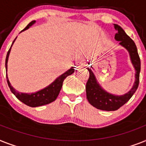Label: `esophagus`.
Segmentation results:
<instances>
[{
    "label": "esophagus",
    "mask_w": 146,
    "mask_h": 146,
    "mask_svg": "<svg viewBox=\"0 0 146 146\" xmlns=\"http://www.w3.org/2000/svg\"><path fill=\"white\" fill-rule=\"evenodd\" d=\"M77 68H78V69H79V68H82V67H83V64H82V63H81V62H79V63H78V64H77Z\"/></svg>",
    "instance_id": "obj_1"
}]
</instances>
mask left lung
I'll use <instances>...</instances> for the list:
<instances>
[{
    "label": "left lung",
    "instance_id": "obj_1",
    "mask_svg": "<svg viewBox=\"0 0 146 146\" xmlns=\"http://www.w3.org/2000/svg\"><path fill=\"white\" fill-rule=\"evenodd\" d=\"M114 27L117 33L115 35V39L119 41V44L126 48L129 52L131 62L135 68V82L130 92L124 95L116 96L106 92L102 88L97 82L95 76L92 70L87 68L89 70V78L86 83V97L91 105L98 110L105 111H115L118 110L131 98L133 94L136 92L139 82V73H140V58L139 56L137 48L133 40L124 32L122 28L118 25L114 24Z\"/></svg>",
    "mask_w": 146,
    "mask_h": 146
}]
</instances>
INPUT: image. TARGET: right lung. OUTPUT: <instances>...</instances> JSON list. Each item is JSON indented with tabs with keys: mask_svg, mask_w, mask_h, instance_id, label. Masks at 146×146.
Returning a JSON list of instances; mask_svg holds the SVG:
<instances>
[{
	"mask_svg": "<svg viewBox=\"0 0 146 146\" xmlns=\"http://www.w3.org/2000/svg\"><path fill=\"white\" fill-rule=\"evenodd\" d=\"M36 22V21H32L30 23L28 24V25L26 26V28L22 31L27 30L28 28H29L32 25H34ZM21 31V32H22ZM16 39V38H15ZM15 40H13V42L12 43V46L13 44V42H15ZM11 46V47H12ZM11 47L9 48V51H8L7 54V58H6V70H7V61L8 58H9V54L10 52V49ZM75 70L73 69V67H71L70 69L68 70L67 72H65L64 73H63L62 75L58 77L52 83L47 86L46 88H43V89L40 90L39 92H35V93L31 94H26V93H20V92H17L16 90H15L11 85L10 82H9V79H8L7 74H6L7 76V81L8 85H9V88L11 90V92L13 93L14 95L19 99L21 102H22L23 104H26L27 106H31V107H36V106H43V105H46L52 103V102L56 100L57 97L58 96L59 92L61 91V87H62L63 82L65 79V78L68 76L71 75L72 73H74Z\"/></svg>",
	"mask_w": 146,
	"mask_h": 146,
	"instance_id": "obj_1",
	"label": "right lung"
}]
</instances>
